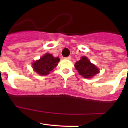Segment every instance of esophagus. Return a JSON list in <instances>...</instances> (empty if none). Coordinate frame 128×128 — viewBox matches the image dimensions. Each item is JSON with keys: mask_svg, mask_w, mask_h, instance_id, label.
<instances>
[{"mask_svg": "<svg viewBox=\"0 0 128 128\" xmlns=\"http://www.w3.org/2000/svg\"><path fill=\"white\" fill-rule=\"evenodd\" d=\"M64 58L66 59V60H70V59H71V56H68V57Z\"/></svg>", "mask_w": 128, "mask_h": 128, "instance_id": "1", "label": "esophagus"}]
</instances>
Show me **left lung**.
Instances as JSON below:
<instances>
[{
	"mask_svg": "<svg viewBox=\"0 0 128 128\" xmlns=\"http://www.w3.org/2000/svg\"><path fill=\"white\" fill-rule=\"evenodd\" d=\"M75 67L79 74L83 78H90L99 72V69L94 64L90 63L85 56H82L80 60L77 62Z\"/></svg>",
	"mask_w": 128,
	"mask_h": 128,
	"instance_id": "left-lung-1",
	"label": "left lung"
}]
</instances>
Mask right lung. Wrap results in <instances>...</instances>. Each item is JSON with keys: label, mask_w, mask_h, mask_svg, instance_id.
<instances>
[{"label": "right lung", "mask_w": 128, "mask_h": 128, "mask_svg": "<svg viewBox=\"0 0 128 128\" xmlns=\"http://www.w3.org/2000/svg\"><path fill=\"white\" fill-rule=\"evenodd\" d=\"M60 59L58 57L54 58L52 54L47 53L44 56L32 63V67L36 72L42 76H46L49 74L58 64Z\"/></svg>", "instance_id": "right-lung-1"}]
</instances>
